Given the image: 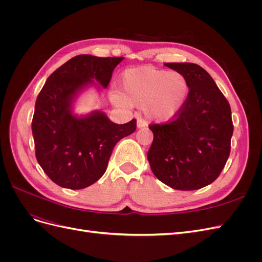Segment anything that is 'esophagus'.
<instances>
[{
  "mask_svg": "<svg viewBox=\"0 0 262 262\" xmlns=\"http://www.w3.org/2000/svg\"><path fill=\"white\" fill-rule=\"evenodd\" d=\"M137 126H138V129H145V128H147V122L145 120H143V119L139 118L138 122H137Z\"/></svg>",
  "mask_w": 262,
  "mask_h": 262,
  "instance_id": "34e87169",
  "label": "esophagus"
}]
</instances>
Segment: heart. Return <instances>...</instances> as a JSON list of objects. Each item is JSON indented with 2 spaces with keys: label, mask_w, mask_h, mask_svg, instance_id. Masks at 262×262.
Segmentation results:
<instances>
[{
  "label": "heart",
  "mask_w": 262,
  "mask_h": 262,
  "mask_svg": "<svg viewBox=\"0 0 262 262\" xmlns=\"http://www.w3.org/2000/svg\"><path fill=\"white\" fill-rule=\"evenodd\" d=\"M120 87L121 94H110L113 104L121 108L143 105L145 117L154 122H165L175 117L184 107L189 93L188 82L181 73L152 67L124 71Z\"/></svg>",
  "instance_id": "b5f03b06"
}]
</instances>
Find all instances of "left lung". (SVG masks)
Here are the masks:
<instances>
[{
  "label": "left lung",
  "mask_w": 262,
  "mask_h": 262,
  "mask_svg": "<svg viewBox=\"0 0 262 262\" xmlns=\"http://www.w3.org/2000/svg\"><path fill=\"white\" fill-rule=\"evenodd\" d=\"M186 77L184 107L171 120L148 128L154 134L147 160L154 175L177 190L208 186L223 170L231 152V107L211 75L194 63H165Z\"/></svg>",
  "instance_id": "left-lung-1"
}]
</instances>
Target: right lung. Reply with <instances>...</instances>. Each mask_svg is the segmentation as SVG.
<instances>
[{
    "instance_id": "right-lung-1",
    "label": "right lung",
    "mask_w": 262,
    "mask_h": 262,
    "mask_svg": "<svg viewBox=\"0 0 262 262\" xmlns=\"http://www.w3.org/2000/svg\"><path fill=\"white\" fill-rule=\"evenodd\" d=\"M123 58L81 54L47 78L39 93L31 130L39 165L58 186L78 190L104 175L115 145L137 129V120L117 124L104 112L77 116L73 104L85 89H107Z\"/></svg>"
}]
</instances>
